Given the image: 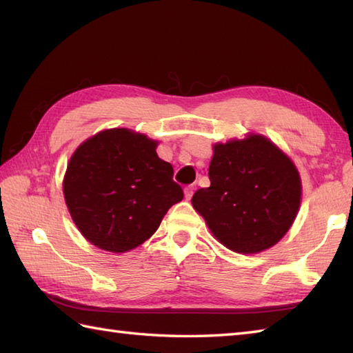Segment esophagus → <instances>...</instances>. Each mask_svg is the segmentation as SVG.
<instances>
[{
  "instance_id": "34e87169",
  "label": "esophagus",
  "mask_w": 353,
  "mask_h": 353,
  "mask_svg": "<svg viewBox=\"0 0 353 353\" xmlns=\"http://www.w3.org/2000/svg\"><path fill=\"white\" fill-rule=\"evenodd\" d=\"M194 190H196V186L194 185H188V186H185V199L186 200H191V197H192V194H194Z\"/></svg>"
}]
</instances>
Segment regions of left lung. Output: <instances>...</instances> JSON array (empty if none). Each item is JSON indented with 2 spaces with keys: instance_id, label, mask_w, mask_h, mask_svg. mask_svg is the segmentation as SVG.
Listing matches in <instances>:
<instances>
[{
  "instance_id": "1",
  "label": "left lung",
  "mask_w": 353,
  "mask_h": 353,
  "mask_svg": "<svg viewBox=\"0 0 353 353\" xmlns=\"http://www.w3.org/2000/svg\"><path fill=\"white\" fill-rule=\"evenodd\" d=\"M209 181V188L192 196V206L215 238L238 253L274 245L301 205L302 185L294 163L261 134L216 144Z\"/></svg>"
}]
</instances>
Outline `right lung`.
Masks as SVG:
<instances>
[{
	"instance_id": "right-lung-1",
	"label": "right lung",
	"mask_w": 353,
	"mask_h": 353,
	"mask_svg": "<svg viewBox=\"0 0 353 353\" xmlns=\"http://www.w3.org/2000/svg\"><path fill=\"white\" fill-rule=\"evenodd\" d=\"M157 142L127 129L85 141L66 168L63 196L74 223L103 250H132L152 236L168 209L183 199Z\"/></svg>"
}]
</instances>
